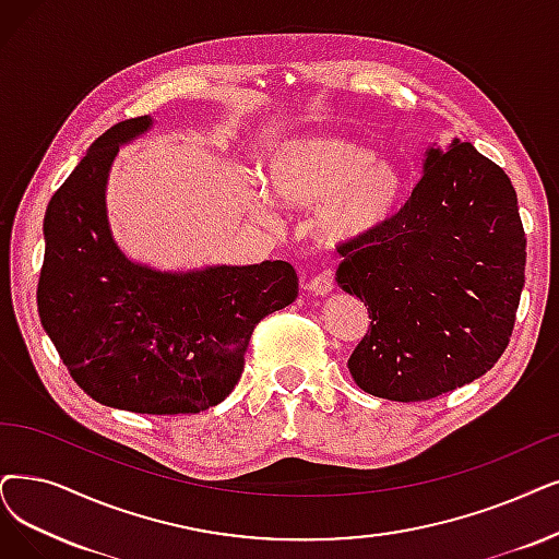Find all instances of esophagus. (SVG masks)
Listing matches in <instances>:
<instances>
[{
	"instance_id": "34e87169",
	"label": "esophagus",
	"mask_w": 559,
	"mask_h": 559,
	"mask_svg": "<svg viewBox=\"0 0 559 559\" xmlns=\"http://www.w3.org/2000/svg\"><path fill=\"white\" fill-rule=\"evenodd\" d=\"M332 286H334L332 273H330V271H323V273L311 275V280H309V284H307V292H309L311 296H325V294L332 292Z\"/></svg>"
}]
</instances>
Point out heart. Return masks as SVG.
<instances>
[{
	"label": "heart",
	"mask_w": 559,
	"mask_h": 559,
	"mask_svg": "<svg viewBox=\"0 0 559 559\" xmlns=\"http://www.w3.org/2000/svg\"><path fill=\"white\" fill-rule=\"evenodd\" d=\"M267 178L284 204L314 209L317 234L330 245L383 231L404 206L406 178L376 151L344 138H296L267 155ZM252 209L273 215L271 199L254 192Z\"/></svg>",
	"instance_id": "heart-1"
}]
</instances>
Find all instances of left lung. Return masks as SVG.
<instances>
[{
    "label": "left lung",
    "instance_id": "1",
    "mask_svg": "<svg viewBox=\"0 0 559 559\" xmlns=\"http://www.w3.org/2000/svg\"><path fill=\"white\" fill-rule=\"evenodd\" d=\"M525 242L504 169L471 142L431 146L390 225L337 248L334 280L371 319L348 357L357 388L408 404L484 376L516 321Z\"/></svg>",
    "mask_w": 559,
    "mask_h": 559
}]
</instances>
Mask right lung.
I'll use <instances>...</instances> for the list:
<instances>
[{
  "instance_id": "obj_1",
  "label": "right lung",
  "mask_w": 559,
  "mask_h": 559,
  "mask_svg": "<svg viewBox=\"0 0 559 559\" xmlns=\"http://www.w3.org/2000/svg\"><path fill=\"white\" fill-rule=\"evenodd\" d=\"M151 117L105 130L52 194L36 305L73 381L103 406L190 415L236 388L257 323L298 296L292 263L160 273L111 238L105 186L121 144Z\"/></svg>"
}]
</instances>
